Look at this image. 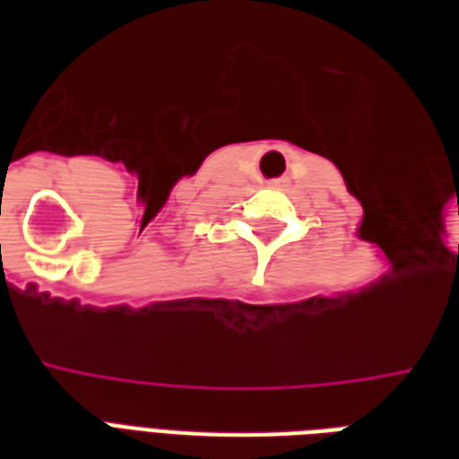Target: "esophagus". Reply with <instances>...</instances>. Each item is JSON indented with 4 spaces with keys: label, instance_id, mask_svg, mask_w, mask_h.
<instances>
[{
    "label": "esophagus",
    "instance_id": "obj_1",
    "mask_svg": "<svg viewBox=\"0 0 459 459\" xmlns=\"http://www.w3.org/2000/svg\"><path fill=\"white\" fill-rule=\"evenodd\" d=\"M270 186H275V189H282V186H288V177H280V179H270Z\"/></svg>",
    "mask_w": 459,
    "mask_h": 459
}]
</instances>
